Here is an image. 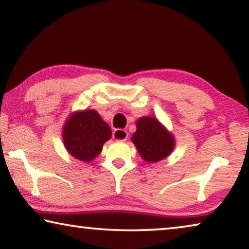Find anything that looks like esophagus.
Here are the masks:
<instances>
[{
  "label": "esophagus",
  "instance_id": "esophagus-1",
  "mask_svg": "<svg viewBox=\"0 0 249 249\" xmlns=\"http://www.w3.org/2000/svg\"><path fill=\"white\" fill-rule=\"evenodd\" d=\"M112 138L117 141H125L128 138V131L124 129H116L112 133Z\"/></svg>",
  "mask_w": 249,
  "mask_h": 249
}]
</instances>
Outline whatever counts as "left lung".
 <instances>
[{
    "label": "left lung",
    "instance_id": "1",
    "mask_svg": "<svg viewBox=\"0 0 249 249\" xmlns=\"http://www.w3.org/2000/svg\"><path fill=\"white\" fill-rule=\"evenodd\" d=\"M131 140L141 158L150 163L168 157L174 146L173 137L152 117H143L137 121V131Z\"/></svg>",
    "mask_w": 249,
    "mask_h": 249
}]
</instances>
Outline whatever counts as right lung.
Segmentation results:
<instances>
[{"instance_id":"add662e5","label":"right lung","mask_w":249,"mask_h":249,"mask_svg":"<svg viewBox=\"0 0 249 249\" xmlns=\"http://www.w3.org/2000/svg\"><path fill=\"white\" fill-rule=\"evenodd\" d=\"M111 138V129L95 110L76 112L64 127L63 140L67 151L78 160L89 162Z\"/></svg>"}]
</instances>
